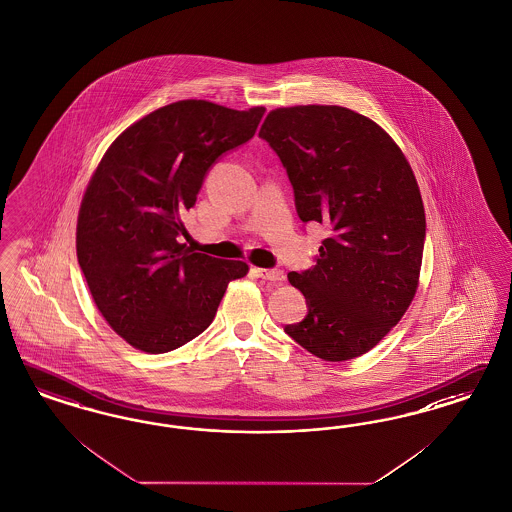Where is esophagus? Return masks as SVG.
I'll return each mask as SVG.
<instances>
[{
	"mask_svg": "<svg viewBox=\"0 0 512 512\" xmlns=\"http://www.w3.org/2000/svg\"><path fill=\"white\" fill-rule=\"evenodd\" d=\"M257 274L266 282L282 283L285 280V274L280 268H257Z\"/></svg>",
	"mask_w": 512,
	"mask_h": 512,
	"instance_id": "1",
	"label": "esophagus"
}]
</instances>
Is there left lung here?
Listing matches in <instances>:
<instances>
[{"mask_svg": "<svg viewBox=\"0 0 512 512\" xmlns=\"http://www.w3.org/2000/svg\"><path fill=\"white\" fill-rule=\"evenodd\" d=\"M259 136L282 160L299 217L331 236L316 265L287 278L308 302L285 333L323 361L372 350L420 285L425 212L401 147L369 117L340 106L272 109Z\"/></svg>", "mask_w": 512, "mask_h": 512, "instance_id": "left-lung-1", "label": "left lung"}]
</instances>
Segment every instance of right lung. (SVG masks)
I'll return each instance as SVG.
<instances>
[{"label": "right lung", "mask_w": 512, "mask_h": 512, "mask_svg": "<svg viewBox=\"0 0 512 512\" xmlns=\"http://www.w3.org/2000/svg\"><path fill=\"white\" fill-rule=\"evenodd\" d=\"M263 115L179 100L130 124L98 162L77 215V261L96 308L132 348L172 352L204 333L227 285L249 272L177 238L208 168L251 140Z\"/></svg>", "instance_id": "right-lung-1"}]
</instances>
